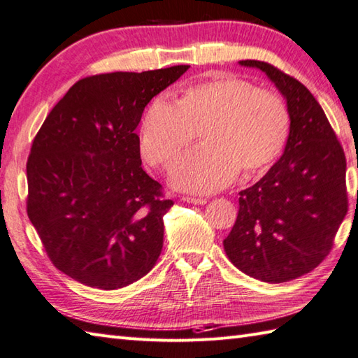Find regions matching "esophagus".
<instances>
[{
    "label": "esophagus",
    "mask_w": 358,
    "mask_h": 358,
    "mask_svg": "<svg viewBox=\"0 0 358 358\" xmlns=\"http://www.w3.org/2000/svg\"><path fill=\"white\" fill-rule=\"evenodd\" d=\"M183 201L191 203V204H206V199H195V196H183Z\"/></svg>",
    "instance_id": "1"
}]
</instances>
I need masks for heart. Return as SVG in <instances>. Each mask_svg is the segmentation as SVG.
I'll use <instances>...</instances> for the list:
<instances>
[{
  "label": "heart",
  "instance_id": "obj_1",
  "mask_svg": "<svg viewBox=\"0 0 358 358\" xmlns=\"http://www.w3.org/2000/svg\"><path fill=\"white\" fill-rule=\"evenodd\" d=\"M286 101L237 77L189 86L175 100L159 94L141 121V150L152 164L171 166L201 129L203 144L180 159L171 181L191 192L227 186L240 171L255 173L281 155L291 134Z\"/></svg>",
  "mask_w": 358,
  "mask_h": 358
}]
</instances>
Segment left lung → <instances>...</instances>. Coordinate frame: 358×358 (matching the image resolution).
Returning <instances> with one entry per match:
<instances>
[{
	"label": "left lung",
	"instance_id": "left-lung-1",
	"mask_svg": "<svg viewBox=\"0 0 358 358\" xmlns=\"http://www.w3.org/2000/svg\"><path fill=\"white\" fill-rule=\"evenodd\" d=\"M240 64L268 75L286 98L292 123L283 155L240 192L237 222L223 245L246 275L285 283L315 269L331 252L348 212L346 158L308 87L269 63Z\"/></svg>",
	"mask_w": 358,
	"mask_h": 358
}]
</instances>
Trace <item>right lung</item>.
<instances>
[{
    "label": "right lung",
    "mask_w": 358,
    "mask_h": 358,
    "mask_svg": "<svg viewBox=\"0 0 358 358\" xmlns=\"http://www.w3.org/2000/svg\"><path fill=\"white\" fill-rule=\"evenodd\" d=\"M189 66L86 77L44 120L27 159V215L50 262L113 291L154 268L173 204L143 171V110Z\"/></svg>",
    "instance_id": "right-lung-1"
}]
</instances>
